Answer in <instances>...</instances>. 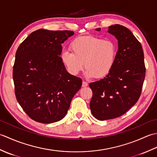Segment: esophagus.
<instances>
[{
  "label": "esophagus",
  "mask_w": 157,
  "mask_h": 157,
  "mask_svg": "<svg viewBox=\"0 0 157 157\" xmlns=\"http://www.w3.org/2000/svg\"><path fill=\"white\" fill-rule=\"evenodd\" d=\"M88 83L84 81H83L82 82V87H86V86H88Z\"/></svg>",
  "instance_id": "obj_1"
}]
</instances>
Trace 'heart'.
<instances>
[{
    "instance_id": "1",
    "label": "heart",
    "mask_w": 157,
    "mask_h": 157,
    "mask_svg": "<svg viewBox=\"0 0 157 157\" xmlns=\"http://www.w3.org/2000/svg\"><path fill=\"white\" fill-rule=\"evenodd\" d=\"M69 48L71 52L63 51L61 54V62L67 71L75 75L85 65L87 78H102L107 75L114 67L117 55L115 42L94 36L75 38Z\"/></svg>"
}]
</instances>
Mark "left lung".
<instances>
[{"label":"left lung","mask_w":157,"mask_h":157,"mask_svg":"<svg viewBox=\"0 0 157 157\" xmlns=\"http://www.w3.org/2000/svg\"><path fill=\"white\" fill-rule=\"evenodd\" d=\"M108 32L118 40L114 67L104 78L89 84L92 90L90 111L101 121L119 117L137 102L146 73L142 45L132 32L115 24L109 26Z\"/></svg>","instance_id":"1"}]
</instances>
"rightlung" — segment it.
Returning <instances> with one entry per match:
<instances>
[{"label":"right lung","instance_id":"obj_1","mask_svg":"<svg viewBox=\"0 0 157 157\" xmlns=\"http://www.w3.org/2000/svg\"><path fill=\"white\" fill-rule=\"evenodd\" d=\"M74 32L40 29L17 50L13 79L19 104L29 117L51 123L66 115L81 78L69 73L61 60V44Z\"/></svg>","mask_w":157,"mask_h":157}]
</instances>
